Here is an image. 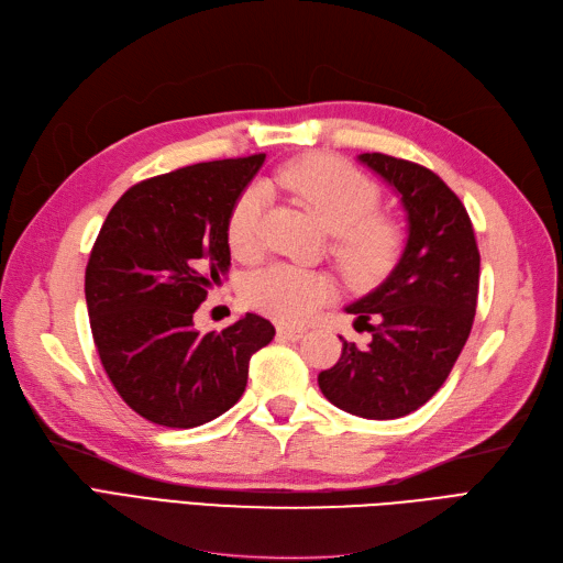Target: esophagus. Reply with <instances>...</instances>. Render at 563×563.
I'll use <instances>...</instances> for the list:
<instances>
[{
  "mask_svg": "<svg viewBox=\"0 0 563 563\" xmlns=\"http://www.w3.org/2000/svg\"><path fill=\"white\" fill-rule=\"evenodd\" d=\"M277 335H279V338H288V340H300V338L305 335V329L286 327V323H282V327H277Z\"/></svg>",
  "mask_w": 563,
  "mask_h": 563,
  "instance_id": "1",
  "label": "esophagus"
}]
</instances>
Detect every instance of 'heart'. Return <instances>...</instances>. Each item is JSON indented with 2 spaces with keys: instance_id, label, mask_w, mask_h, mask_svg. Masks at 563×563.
I'll return each instance as SVG.
<instances>
[{
  "instance_id": "1",
  "label": "heart",
  "mask_w": 563,
  "mask_h": 563,
  "mask_svg": "<svg viewBox=\"0 0 563 563\" xmlns=\"http://www.w3.org/2000/svg\"><path fill=\"white\" fill-rule=\"evenodd\" d=\"M277 183L335 234L333 253L354 282L376 279L395 265L404 244L401 228L376 213L378 185L354 166L338 157L310 155L284 166ZM265 203L267 192L258 183L249 185L232 203L228 242L240 258H253L261 251ZM333 296L335 282L327 272L298 265H269L249 282L253 308L284 323L308 321Z\"/></svg>"
}]
</instances>
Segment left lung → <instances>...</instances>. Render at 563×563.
Here are the masks:
<instances>
[{
  "label": "left lung",
  "instance_id": "8db88e82",
  "mask_svg": "<svg viewBox=\"0 0 563 563\" xmlns=\"http://www.w3.org/2000/svg\"><path fill=\"white\" fill-rule=\"evenodd\" d=\"M360 162L397 190L408 240L389 277L345 308L371 343L340 338L343 354L319 373V389L352 416L391 420L432 399L463 352L479 294V249L463 201L430 168L380 152H364Z\"/></svg>",
  "mask_w": 563,
  "mask_h": 563
}]
</instances>
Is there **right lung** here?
Returning <instances> with one entry per match:
<instances>
[{
  "label": "right lung",
  "mask_w": 563,
  "mask_h": 563,
  "mask_svg": "<svg viewBox=\"0 0 563 563\" xmlns=\"http://www.w3.org/2000/svg\"><path fill=\"white\" fill-rule=\"evenodd\" d=\"M265 155L203 162L119 197L91 249L84 294L110 383L164 428L223 416L246 389L251 354L275 327L246 312L199 333L195 312L230 267L228 218Z\"/></svg>",
  "instance_id": "right-lung-1"
}]
</instances>
